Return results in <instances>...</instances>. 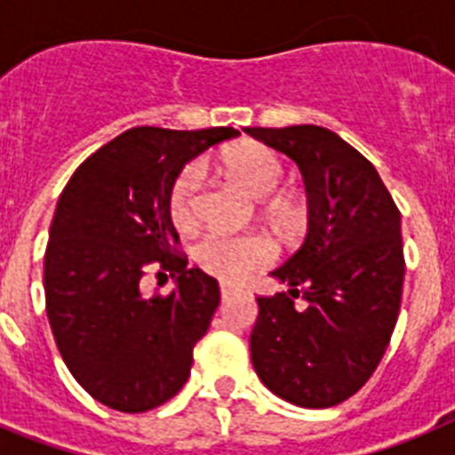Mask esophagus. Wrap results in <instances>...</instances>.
Masks as SVG:
<instances>
[{
    "instance_id": "1",
    "label": "esophagus",
    "mask_w": 455,
    "mask_h": 455,
    "mask_svg": "<svg viewBox=\"0 0 455 455\" xmlns=\"http://www.w3.org/2000/svg\"><path fill=\"white\" fill-rule=\"evenodd\" d=\"M235 293H236L235 287H228V284H220V299H223V300L232 299Z\"/></svg>"
}]
</instances>
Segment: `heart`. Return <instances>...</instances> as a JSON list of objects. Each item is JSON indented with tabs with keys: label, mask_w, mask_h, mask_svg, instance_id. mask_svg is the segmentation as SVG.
<instances>
[{
	"label": "heart",
	"mask_w": 455,
	"mask_h": 455,
	"mask_svg": "<svg viewBox=\"0 0 455 455\" xmlns=\"http://www.w3.org/2000/svg\"><path fill=\"white\" fill-rule=\"evenodd\" d=\"M225 171L259 200H267L277 193L284 178L280 156L264 146H246L230 152L225 159ZM196 203H198V171L188 166L180 172L168 191V216L175 228L182 230L193 225ZM268 214L277 223H287L291 219L289 204L283 198H275L268 204ZM271 257L273 251L268 241L252 235L212 232L196 248V259L200 267L225 283H243L252 273L267 267Z\"/></svg>",
	"instance_id": "b5f03b06"
}]
</instances>
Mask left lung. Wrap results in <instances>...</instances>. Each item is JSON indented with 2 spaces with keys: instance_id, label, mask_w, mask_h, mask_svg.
Returning a JSON list of instances; mask_svg holds the SVG:
<instances>
[{
  "instance_id": "8db88e82",
  "label": "left lung",
  "mask_w": 455,
  "mask_h": 455,
  "mask_svg": "<svg viewBox=\"0 0 455 455\" xmlns=\"http://www.w3.org/2000/svg\"><path fill=\"white\" fill-rule=\"evenodd\" d=\"M287 155L307 191L303 246L271 275L287 291L257 299V376L300 408L347 401L376 371L403 291L401 212L369 159L319 124L246 127ZM303 295L306 303L293 306Z\"/></svg>"
}]
</instances>
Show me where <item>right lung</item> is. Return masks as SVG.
<instances>
[{
  "mask_svg": "<svg viewBox=\"0 0 455 455\" xmlns=\"http://www.w3.org/2000/svg\"><path fill=\"white\" fill-rule=\"evenodd\" d=\"M235 136L232 127H132L88 156L63 188L45 251L47 319L75 380L108 408L146 412L187 383L220 291L172 252L180 236L168 191L191 159ZM150 263L176 277L166 297L140 289Z\"/></svg>",
  "mask_w": 455,
  "mask_h": 455,
  "instance_id": "add662e5",
  "label": "right lung"
}]
</instances>
